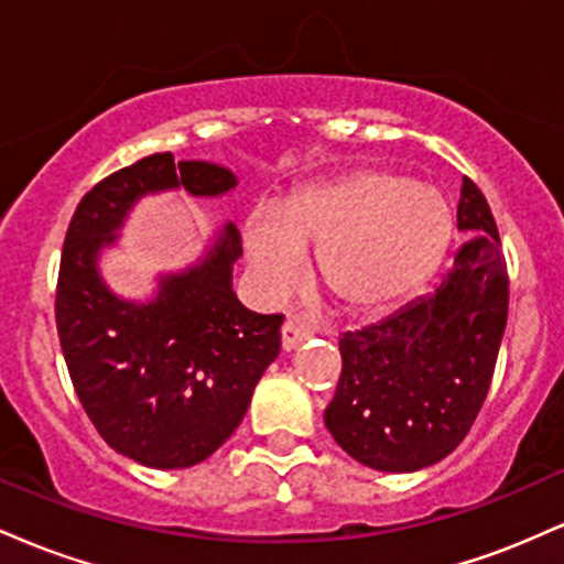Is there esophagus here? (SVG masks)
<instances>
[{
    "mask_svg": "<svg viewBox=\"0 0 564 564\" xmlns=\"http://www.w3.org/2000/svg\"><path fill=\"white\" fill-rule=\"evenodd\" d=\"M281 336H283V349H286V352H291V349L302 347L304 341H307L310 336H313V328H310L307 323L300 321V318H289L286 323H283Z\"/></svg>",
    "mask_w": 564,
    "mask_h": 564,
    "instance_id": "1",
    "label": "esophagus"
}]
</instances>
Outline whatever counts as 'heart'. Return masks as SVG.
Segmentation results:
<instances>
[{
	"instance_id": "1",
	"label": "heart",
	"mask_w": 564,
	"mask_h": 564,
	"mask_svg": "<svg viewBox=\"0 0 564 564\" xmlns=\"http://www.w3.org/2000/svg\"><path fill=\"white\" fill-rule=\"evenodd\" d=\"M451 232L443 196L384 172H349L249 219L246 260L264 294H283L315 249L313 275L339 307L373 313L435 270Z\"/></svg>"
}]
</instances>
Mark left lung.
<instances>
[{
    "instance_id": "8db88e82",
    "label": "left lung",
    "mask_w": 564,
    "mask_h": 564,
    "mask_svg": "<svg viewBox=\"0 0 564 564\" xmlns=\"http://www.w3.org/2000/svg\"><path fill=\"white\" fill-rule=\"evenodd\" d=\"M458 249L440 286L387 321L339 339L328 432L381 471L432 467L458 448L488 398L509 315V273L494 212L464 177Z\"/></svg>"
}]
</instances>
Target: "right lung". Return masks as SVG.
I'll return each instance as SVG.
<instances>
[{"mask_svg": "<svg viewBox=\"0 0 564 564\" xmlns=\"http://www.w3.org/2000/svg\"><path fill=\"white\" fill-rule=\"evenodd\" d=\"M232 185L225 166L153 153L84 193L66 230L55 323L70 381L100 437L145 467H193L236 432L281 349L283 315L251 313L230 289L241 257L236 225L196 268L161 278L148 304L113 296L97 254L145 193L219 196Z\"/></svg>", "mask_w": 564, "mask_h": 564, "instance_id": "add662e5", "label": "right lung"}]
</instances>
